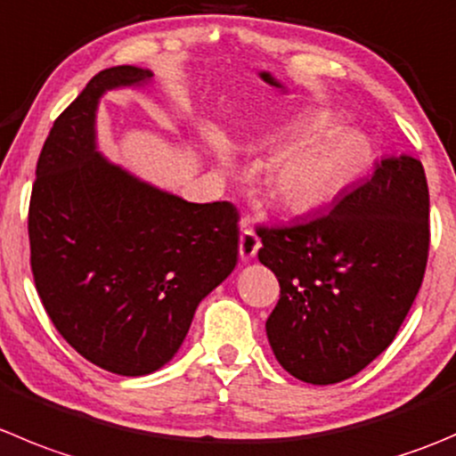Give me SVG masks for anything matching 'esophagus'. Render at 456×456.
I'll return each instance as SVG.
<instances>
[{
  "label": "esophagus",
  "mask_w": 456,
  "mask_h": 456,
  "mask_svg": "<svg viewBox=\"0 0 456 456\" xmlns=\"http://www.w3.org/2000/svg\"><path fill=\"white\" fill-rule=\"evenodd\" d=\"M260 249V238L254 229L247 227V220H242V233H240V258L242 263H249Z\"/></svg>",
  "instance_id": "obj_1"
}]
</instances>
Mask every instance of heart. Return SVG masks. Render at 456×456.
Wrapping results in <instances>:
<instances>
[{
  "mask_svg": "<svg viewBox=\"0 0 456 456\" xmlns=\"http://www.w3.org/2000/svg\"><path fill=\"white\" fill-rule=\"evenodd\" d=\"M370 147L347 131H330L282 153L267 175V196L285 211H307L346 187L365 167Z\"/></svg>",
  "mask_w": 456,
  "mask_h": 456,
  "instance_id": "b5f03b06",
  "label": "heart"
}]
</instances>
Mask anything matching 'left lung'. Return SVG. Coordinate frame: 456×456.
I'll return each mask as SVG.
<instances>
[{"label":"left lung","mask_w":456,"mask_h":456,"mask_svg":"<svg viewBox=\"0 0 456 456\" xmlns=\"http://www.w3.org/2000/svg\"><path fill=\"white\" fill-rule=\"evenodd\" d=\"M428 216L423 165L399 156L381 160L327 214L258 229V260L281 285L265 330L282 370L331 386L387 350L426 273Z\"/></svg>","instance_id":"obj_1"}]
</instances>
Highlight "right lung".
<instances>
[{
	"mask_svg": "<svg viewBox=\"0 0 456 456\" xmlns=\"http://www.w3.org/2000/svg\"><path fill=\"white\" fill-rule=\"evenodd\" d=\"M151 82L125 64L86 84L44 142L28 209L44 309L70 347L120 377L165 368L238 263L236 207L184 200L97 149L102 97Z\"/></svg>",
	"mask_w": 456,
	"mask_h": 456,
	"instance_id": "right-lung-1",
	"label": "right lung"
}]
</instances>
